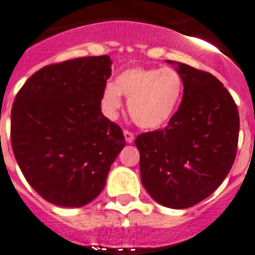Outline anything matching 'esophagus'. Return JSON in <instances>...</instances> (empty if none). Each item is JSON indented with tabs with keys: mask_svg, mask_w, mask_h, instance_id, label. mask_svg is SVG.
<instances>
[{
	"mask_svg": "<svg viewBox=\"0 0 255 255\" xmlns=\"http://www.w3.org/2000/svg\"><path fill=\"white\" fill-rule=\"evenodd\" d=\"M123 134H125V137H126V141H127L128 143L133 142V140H134V134L132 133V132H130V130H128V129H125V130H123Z\"/></svg>",
	"mask_w": 255,
	"mask_h": 255,
	"instance_id": "34e87169",
	"label": "esophagus"
}]
</instances>
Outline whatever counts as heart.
<instances>
[{
  "label": "heart",
  "mask_w": 255,
  "mask_h": 255,
  "mask_svg": "<svg viewBox=\"0 0 255 255\" xmlns=\"http://www.w3.org/2000/svg\"><path fill=\"white\" fill-rule=\"evenodd\" d=\"M182 94V77L174 69L134 66L122 72L114 85L104 87L101 104L113 118L122 108V94L128 100V112L137 126L158 129L173 118Z\"/></svg>",
  "instance_id": "heart-1"
}]
</instances>
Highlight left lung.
Instances as JSON below:
<instances>
[{
  "label": "left lung",
  "instance_id": "left-lung-1",
  "mask_svg": "<svg viewBox=\"0 0 255 255\" xmlns=\"http://www.w3.org/2000/svg\"><path fill=\"white\" fill-rule=\"evenodd\" d=\"M181 105L164 129L141 133L143 187L159 204L185 209L213 194L229 174L239 141L238 106L210 73L178 63Z\"/></svg>",
  "mask_w": 255,
  "mask_h": 255
}]
</instances>
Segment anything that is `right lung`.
<instances>
[{"label": "right lung", "instance_id": "1", "mask_svg": "<svg viewBox=\"0 0 255 255\" xmlns=\"http://www.w3.org/2000/svg\"><path fill=\"white\" fill-rule=\"evenodd\" d=\"M108 55L43 66L11 109V146L25 180L55 205L79 208L99 196L125 147L123 130L101 113L112 75Z\"/></svg>", "mask_w": 255, "mask_h": 255}]
</instances>
